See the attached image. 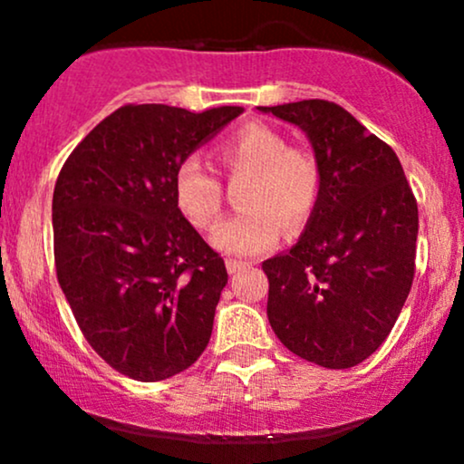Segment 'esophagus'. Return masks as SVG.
I'll use <instances>...</instances> for the list:
<instances>
[{"label":"esophagus","instance_id":"1","mask_svg":"<svg viewBox=\"0 0 464 464\" xmlns=\"http://www.w3.org/2000/svg\"><path fill=\"white\" fill-rule=\"evenodd\" d=\"M227 270L231 275H237V273H242V270H246V264L237 262V259H227Z\"/></svg>","mask_w":464,"mask_h":464}]
</instances>
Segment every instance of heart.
Here are the masks:
<instances>
[{
	"label": "heart",
	"instance_id": "obj_1",
	"mask_svg": "<svg viewBox=\"0 0 464 464\" xmlns=\"http://www.w3.org/2000/svg\"><path fill=\"white\" fill-rule=\"evenodd\" d=\"M218 159L228 177H250L242 205L211 231V246L233 257H253L275 246L285 228L296 236L310 220L321 196V169L307 150L292 148L281 130L246 124L218 143ZM174 200L194 227L207 228L222 209L220 179L188 157L174 172Z\"/></svg>",
	"mask_w": 464,
	"mask_h": 464
}]
</instances>
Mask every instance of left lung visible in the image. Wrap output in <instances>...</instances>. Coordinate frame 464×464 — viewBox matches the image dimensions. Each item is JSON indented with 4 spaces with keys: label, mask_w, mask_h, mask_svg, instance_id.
Masks as SVG:
<instances>
[{
    "label": "left lung",
    "mask_w": 464,
    "mask_h": 464,
    "mask_svg": "<svg viewBox=\"0 0 464 464\" xmlns=\"http://www.w3.org/2000/svg\"><path fill=\"white\" fill-rule=\"evenodd\" d=\"M305 132L321 196L299 242L262 264L268 321L299 358L351 369L380 349L414 279L419 209L392 148L343 106H257Z\"/></svg>",
    "instance_id": "left-lung-1"
}]
</instances>
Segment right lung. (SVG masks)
I'll use <instances>...</instances> for the list:
<instances>
[{
  "label": "right lung",
  "mask_w": 464,
  "mask_h": 464,
  "mask_svg": "<svg viewBox=\"0 0 464 464\" xmlns=\"http://www.w3.org/2000/svg\"><path fill=\"white\" fill-rule=\"evenodd\" d=\"M242 111L126 104L78 143L58 174V284L87 343L121 375L168 380L209 344L228 275L180 214L174 172Z\"/></svg>",
  "instance_id": "1"
}]
</instances>
